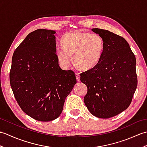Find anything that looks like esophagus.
Returning a JSON list of instances; mask_svg holds the SVG:
<instances>
[{"label": "esophagus", "mask_w": 147, "mask_h": 147, "mask_svg": "<svg viewBox=\"0 0 147 147\" xmlns=\"http://www.w3.org/2000/svg\"><path fill=\"white\" fill-rule=\"evenodd\" d=\"M76 78L78 82H80V75L79 74V73H76Z\"/></svg>", "instance_id": "esophagus-1"}]
</instances>
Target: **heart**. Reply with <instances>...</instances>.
I'll list each match as a JSON object with an SVG mask.
<instances>
[{
	"label": "heart",
	"instance_id": "heart-1",
	"mask_svg": "<svg viewBox=\"0 0 147 147\" xmlns=\"http://www.w3.org/2000/svg\"><path fill=\"white\" fill-rule=\"evenodd\" d=\"M62 44L56 47L55 55L64 69L71 64L73 55L74 64L81 69H91L98 64L104 50V40L96 33H67L62 37Z\"/></svg>",
	"mask_w": 147,
	"mask_h": 147
}]
</instances>
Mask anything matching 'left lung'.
<instances>
[{
    "label": "left lung",
    "mask_w": 147,
    "mask_h": 147,
    "mask_svg": "<svg viewBox=\"0 0 147 147\" xmlns=\"http://www.w3.org/2000/svg\"><path fill=\"white\" fill-rule=\"evenodd\" d=\"M104 40V50L98 64L80 74L88 88L84 102L95 117H114L129 107L137 87L136 58L122 36L108 30L93 28Z\"/></svg>",
    "instance_id": "1"
}]
</instances>
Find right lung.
Returning <instances> with one entry per match:
<instances>
[{"label":"right lung","instance_id":"right-lung-1","mask_svg":"<svg viewBox=\"0 0 147 147\" xmlns=\"http://www.w3.org/2000/svg\"><path fill=\"white\" fill-rule=\"evenodd\" d=\"M55 33L38 29L29 33L12 59L9 76L15 98L23 112L40 121H53L61 115L76 83L73 71L59 67Z\"/></svg>","mask_w":147,"mask_h":147}]
</instances>
